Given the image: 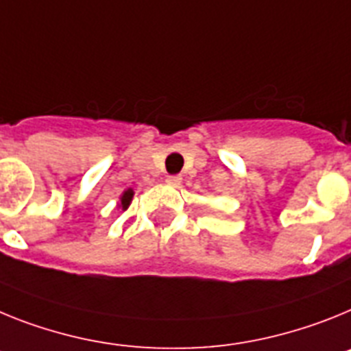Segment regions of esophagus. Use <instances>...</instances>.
I'll return each mask as SVG.
<instances>
[{
  "label": "esophagus",
  "instance_id": "esophagus-1",
  "mask_svg": "<svg viewBox=\"0 0 351 351\" xmlns=\"http://www.w3.org/2000/svg\"><path fill=\"white\" fill-rule=\"evenodd\" d=\"M180 182H182V176H178V175H167L166 176L167 185H180Z\"/></svg>",
  "mask_w": 351,
  "mask_h": 351
}]
</instances>
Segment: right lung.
<instances>
[{"label": "right lung", "mask_w": 351, "mask_h": 351, "mask_svg": "<svg viewBox=\"0 0 351 351\" xmlns=\"http://www.w3.org/2000/svg\"><path fill=\"white\" fill-rule=\"evenodd\" d=\"M132 196H134V191L132 189H127V191H123V194H121L120 197V206L121 210H127L130 205V201H132Z\"/></svg>", "instance_id": "right-lung-1"}]
</instances>
